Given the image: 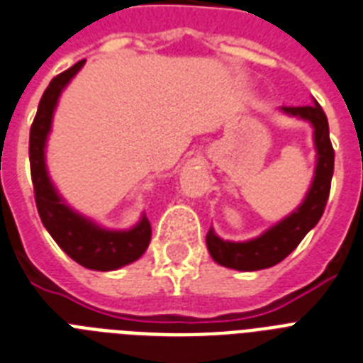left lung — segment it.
Returning <instances> with one entry per match:
<instances>
[{
	"instance_id": "1",
	"label": "left lung",
	"mask_w": 363,
	"mask_h": 363,
	"mask_svg": "<svg viewBox=\"0 0 363 363\" xmlns=\"http://www.w3.org/2000/svg\"><path fill=\"white\" fill-rule=\"evenodd\" d=\"M284 115L296 116L310 122L313 128V145H315V172L302 203L282 218L280 223L248 241H224L209 228L206 235L208 250L218 265L235 271H259L277 265L298 247L325 211L330 182L334 174V148L330 143V131L325 111L313 100V106L280 107Z\"/></svg>"
}]
</instances>
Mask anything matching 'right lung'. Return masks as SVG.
<instances>
[{"label":"right lung","instance_id":"obj_1","mask_svg":"<svg viewBox=\"0 0 363 363\" xmlns=\"http://www.w3.org/2000/svg\"><path fill=\"white\" fill-rule=\"evenodd\" d=\"M83 65L85 61L76 62L67 72L53 77L38 104L37 116L29 133V163L35 202L42 224L74 262L92 271H116L137 262L146 252L152 238V226L146 215H140L139 223L128 230L104 228L65 202L46 167V143L52 131L53 113L62 91Z\"/></svg>","mask_w":363,"mask_h":363}]
</instances>
